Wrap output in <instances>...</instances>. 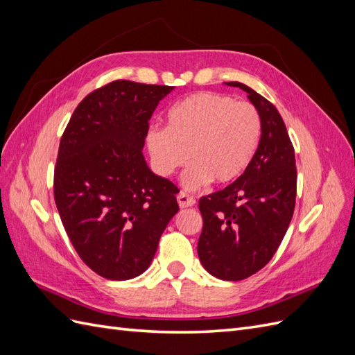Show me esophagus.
Listing matches in <instances>:
<instances>
[{"label": "esophagus", "instance_id": "esophagus-1", "mask_svg": "<svg viewBox=\"0 0 355 355\" xmlns=\"http://www.w3.org/2000/svg\"><path fill=\"white\" fill-rule=\"evenodd\" d=\"M178 202H179V206H180L182 209H185V207L194 206V204H196V198L192 197V196H189V194H187V192L180 191L179 194H178Z\"/></svg>", "mask_w": 355, "mask_h": 355}]
</instances>
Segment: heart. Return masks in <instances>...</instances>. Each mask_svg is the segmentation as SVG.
Segmentation results:
<instances>
[{
  "label": "heart",
  "mask_w": 355,
  "mask_h": 355,
  "mask_svg": "<svg viewBox=\"0 0 355 355\" xmlns=\"http://www.w3.org/2000/svg\"><path fill=\"white\" fill-rule=\"evenodd\" d=\"M262 116L254 105L220 93H197L167 111L166 128L146 133V148L159 176H171L187 164L184 185L197 189L210 180H237L257 151Z\"/></svg>",
  "instance_id": "heart-1"
}]
</instances>
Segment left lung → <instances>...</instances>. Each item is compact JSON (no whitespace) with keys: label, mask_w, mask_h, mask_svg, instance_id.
Masks as SVG:
<instances>
[{"label":"left lung","mask_w":355,"mask_h":355,"mask_svg":"<svg viewBox=\"0 0 355 355\" xmlns=\"http://www.w3.org/2000/svg\"><path fill=\"white\" fill-rule=\"evenodd\" d=\"M262 116V136L250 166L231 185L201 197L197 252L206 270L227 282L256 274L272 259L296 201L295 148L275 106L239 81Z\"/></svg>","instance_id":"left-lung-1"}]
</instances>
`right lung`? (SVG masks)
Here are the masks:
<instances>
[{"mask_svg":"<svg viewBox=\"0 0 355 355\" xmlns=\"http://www.w3.org/2000/svg\"><path fill=\"white\" fill-rule=\"evenodd\" d=\"M171 90L115 80L85 96L60 139L58 211L81 261L108 280L142 274L179 211L178 187L154 175L142 154L149 120Z\"/></svg>","mask_w":355,"mask_h":355,"instance_id":"1","label":"right lung"}]
</instances>
